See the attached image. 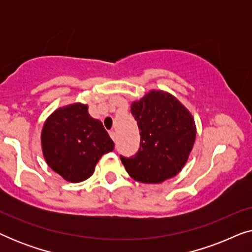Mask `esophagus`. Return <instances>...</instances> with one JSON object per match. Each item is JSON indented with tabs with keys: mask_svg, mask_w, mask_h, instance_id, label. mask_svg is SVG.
I'll return each instance as SVG.
<instances>
[{
	"mask_svg": "<svg viewBox=\"0 0 252 252\" xmlns=\"http://www.w3.org/2000/svg\"><path fill=\"white\" fill-rule=\"evenodd\" d=\"M109 134H110V137H111V139H112L113 141H115V140H116V132H115V130L111 129V130H110V132H109Z\"/></svg>",
	"mask_w": 252,
	"mask_h": 252,
	"instance_id": "34e87169",
	"label": "esophagus"
}]
</instances>
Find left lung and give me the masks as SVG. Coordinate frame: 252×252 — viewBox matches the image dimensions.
I'll use <instances>...</instances> for the list:
<instances>
[{
  "instance_id": "left-lung-1",
  "label": "left lung",
  "mask_w": 252,
  "mask_h": 252,
  "mask_svg": "<svg viewBox=\"0 0 252 252\" xmlns=\"http://www.w3.org/2000/svg\"><path fill=\"white\" fill-rule=\"evenodd\" d=\"M130 112L140 129L134 157H120L127 173L143 184H160L177 175L187 163L196 139L189 110L170 93L151 89L134 101Z\"/></svg>"
}]
</instances>
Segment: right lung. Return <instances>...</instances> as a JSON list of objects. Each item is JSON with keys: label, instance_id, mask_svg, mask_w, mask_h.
Here are the masks:
<instances>
[{"label": "right lung", "instance_id": "obj_1", "mask_svg": "<svg viewBox=\"0 0 252 252\" xmlns=\"http://www.w3.org/2000/svg\"><path fill=\"white\" fill-rule=\"evenodd\" d=\"M41 147L46 163L68 182L85 181L94 173L103 155L115 143L101 120L88 113V105L68 104L48 117L41 132Z\"/></svg>", "mask_w": 252, "mask_h": 252}]
</instances>
